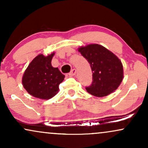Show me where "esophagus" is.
Masks as SVG:
<instances>
[{
	"label": "esophagus",
	"mask_w": 148,
	"mask_h": 148,
	"mask_svg": "<svg viewBox=\"0 0 148 148\" xmlns=\"http://www.w3.org/2000/svg\"><path fill=\"white\" fill-rule=\"evenodd\" d=\"M76 69H72V71L69 73V76H74L76 74Z\"/></svg>",
	"instance_id": "obj_1"
}]
</instances>
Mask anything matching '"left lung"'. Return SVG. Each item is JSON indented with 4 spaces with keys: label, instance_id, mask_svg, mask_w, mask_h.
<instances>
[{
    "label": "left lung",
    "instance_id": "left-lung-1",
    "mask_svg": "<svg viewBox=\"0 0 148 148\" xmlns=\"http://www.w3.org/2000/svg\"><path fill=\"white\" fill-rule=\"evenodd\" d=\"M92 72V83L86 88L92 95L102 97L110 95L123 81L124 72L121 60L103 46L91 44L78 49Z\"/></svg>",
    "mask_w": 148,
    "mask_h": 148
}]
</instances>
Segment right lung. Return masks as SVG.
<instances>
[{
    "label": "right lung",
    "mask_w": 148,
    "mask_h": 148,
    "mask_svg": "<svg viewBox=\"0 0 148 148\" xmlns=\"http://www.w3.org/2000/svg\"><path fill=\"white\" fill-rule=\"evenodd\" d=\"M55 53L45 56H37L28 64L22 77V84L25 90L35 97L49 99L58 92L59 85L64 75L58 68L51 65Z\"/></svg>",
    "instance_id": "1"
}]
</instances>
